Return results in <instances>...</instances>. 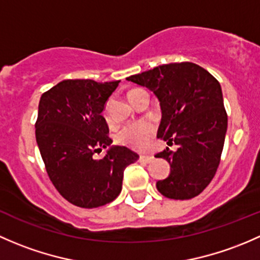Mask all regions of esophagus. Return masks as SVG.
I'll return each mask as SVG.
<instances>
[{
    "label": "esophagus",
    "mask_w": 260,
    "mask_h": 260,
    "mask_svg": "<svg viewBox=\"0 0 260 260\" xmlns=\"http://www.w3.org/2000/svg\"><path fill=\"white\" fill-rule=\"evenodd\" d=\"M152 160H154V156H152V155H148V154H141L140 155V161L151 162Z\"/></svg>",
    "instance_id": "esophagus-1"
}]
</instances>
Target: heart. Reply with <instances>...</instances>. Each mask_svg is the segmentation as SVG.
Instances as JSON below:
<instances>
[{"label":"heart","instance_id":"obj_1","mask_svg":"<svg viewBox=\"0 0 260 260\" xmlns=\"http://www.w3.org/2000/svg\"><path fill=\"white\" fill-rule=\"evenodd\" d=\"M135 90L138 89L131 90L129 95ZM154 135L155 127L151 122L139 121L122 127V129L116 134V140L119 144L127 146V148L130 149L145 150L150 145V143H151Z\"/></svg>","mask_w":260,"mask_h":260}]
</instances>
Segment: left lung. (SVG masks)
Segmentation results:
<instances>
[{"label": "left lung", "instance_id": "obj_1", "mask_svg": "<svg viewBox=\"0 0 260 260\" xmlns=\"http://www.w3.org/2000/svg\"><path fill=\"white\" fill-rule=\"evenodd\" d=\"M126 80L156 95L161 108L157 138L178 146L155 155L170 164L169 176L157 181V190L176 200L199 195L215 175L228 127L219 81L192 62L157 66Z\"/></svg>", "mask_w": 260, "mask_h": 260}]
</instances>
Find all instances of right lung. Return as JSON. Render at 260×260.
Masks as SVG:
<instances>
[{
  "mask_svg": "<svg viewBox=\"0 0 260 260\" xmlns=\"http://www.w3.org/2000/svg\"><path fill=\"white\" fill-rule=\"evenodd\" d=\"M119 82L63 80L40 99L37 145L53 186L76 207L91 209L116 199L125 168L139 159L125 146H111L95 159L112 143L101 114Z\"/></svg>",
  "mask_w": 260,
  "mask_h": 260,
  "instance_id": "obj_1",
  "label": "right lung"
}]
</instances>
